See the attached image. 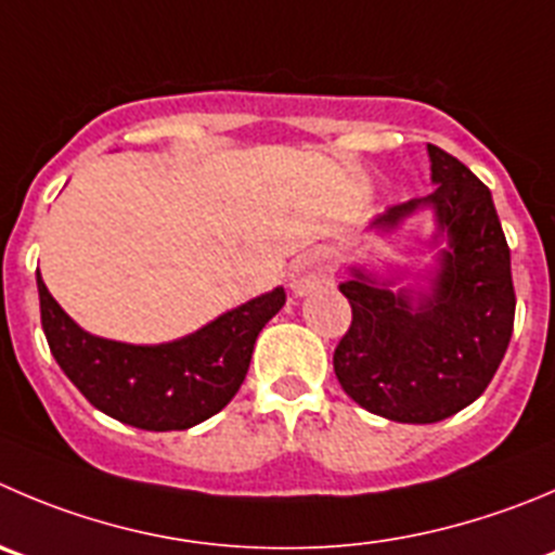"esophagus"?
<instances>
[{"mask_svg": "<svg viewBox=\"0 0 555 555\" xmlns=\"http://www.w3.org/2000/svg\"><path fill=\"white\" fill-rule=\"evenodd\" d=\"M330 281V267L315 253H305L288 267V288H292L294 297H308L310 292L326 286Z\"/></svg>", "mask_w": 555, "mask_h": 555, "instance_id": "1", "label": "esophagus"}]
</instances>
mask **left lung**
I'll return each instance as SVG.
<instances>
[{
    "mask_svg": "<svg viewBox=\"0 0 555 555\" xmlns=\"http://www.w3.org/2000/svg\"><path fill=\"white\" fill-rule=\"evenodd\" d=\"M425 198L389 207L367 234L389 236L422 209L436 231V267L416 286L362 263L340 283L351 326L335 348V376L353 403L409 425H430L472 405L504 360L515 324L509 247L490 190L457 157L427 144Z\"/></svg>",
    "mask_w": 555,
    "mask_h": 555,
    "instance_id": "obj_1",
    "label": "left lung"
}]
</instances>
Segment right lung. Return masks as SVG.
Returning a JSON list of instances; mask_svg holds the SVG:
<instances>
[{
  "instance_id": "obj_1",
  "label": "right lung",
  "mask_w": 555,
  "mask_h": 555,
  "mask_svg": "<svg viewBox=\"0 0 555 555\" xmlns=\"http://www.w3.org/2000/svg\"><path fill=\"white\" fill-rule=\"evenodd\" d=\"M40 321L54 360L98 411L141 430H188L240 392L258 332L286 305L283 286L225 310L179 340L135 346L81 330L37 269Z\"/></svg>"
}]
</instances>
